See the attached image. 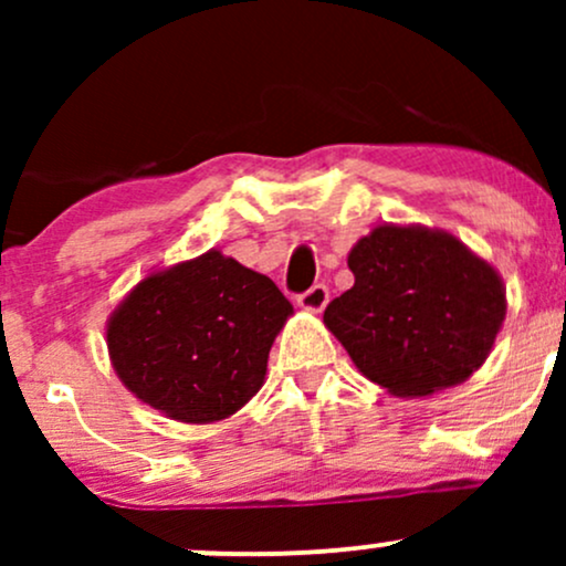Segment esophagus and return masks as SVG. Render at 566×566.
I'll return each mask as SVG.
<instances>
[{"instance_id": "obj_1", "label": "esophagus", "mask_w": 566, "mask_h": 566, "mask_svg": "<svg viewBox=\"0 0 566 566\" xmlns=\"http://www.w3.org/2000/svg\"><path fill=\"white\" fill-rule=\"evenodd\" d=\"M327 301H329V290L324 287V284H314L308 292L297 295V305H301L303 311H311V314H319L324 305H327Z\"/></svg>"}]
</instances>
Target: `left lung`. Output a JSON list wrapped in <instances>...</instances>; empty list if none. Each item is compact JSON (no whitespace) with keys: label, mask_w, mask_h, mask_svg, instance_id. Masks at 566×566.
Listing matches in <instances>:
<instances>
[{"label":"left lung","mask_w":566,"mask_h":566,"mask_svg":"<svg viewBox=\"0 0 566 566\" xmlns=\"http://www.w3.org/2000/svg\"><path fill=\"white\" fill-rule=\"evenodd\" d=\"M354 287L324 311V324L367 380L420 399L469 380L505 322L495 265L450 231L375 226L350 247Z\"/></svg>","instance_id":"left-lung-1"}]
</instances>
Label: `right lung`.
Segmentation results:
<instances>
[{"instance_id": "1", "label": "right lung", "mask_w": 566, "mask_h": 566, "mask_svg": "<svg viewBox=\"0 0 566 566\" xmlns=\"http://www.w3.org/2000/svg\"><path fill=\"white\" fill-rule=\"evenodd\" d=\"M290 316L269 276L212 247L127 292L106 324L108 359L127 391L165 418L218 423L261 391Z\"/></svg>"}]
</instances>
